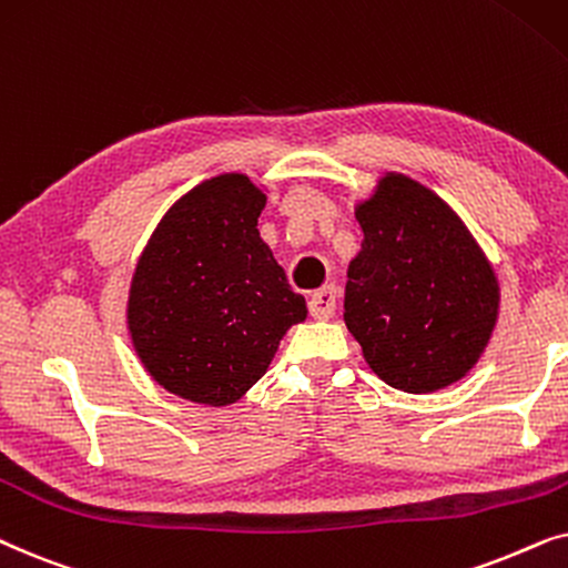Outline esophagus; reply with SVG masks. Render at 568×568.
<instances>
[{"instance_id": "34e87169", "label": "esophagus", "mask_w": 568, "mask_h": 568, "mask_svg": "<svg viewBox=\"0 0 568 568\" xmlns=\"http://www.w3.org/2000/svg\"><path fill=\"white\" fill-rule=\"evenodd\" d=\"M337 308V291L327 285V288L316 291L312 298H308V314L314 316V320H329L332 314H335Z\"/></svg>"}]
</instances>
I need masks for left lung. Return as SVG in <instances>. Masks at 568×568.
Returning <instances> with one entry per match:
<instances>
[{
	"label": "left lung",
	"mask_w": 568,
	"mask_h": 568,
	"mask_svg": "<svg viewBox=\"0 0 568 568\" xmlns=\"http://www.w3.org/2000/svg\"><path fill=\"white\" fill-rule=\"evenodd\" d=\"M355 221L363 244L347 267L345 324L372 372L410 395L465 379L494 335L501 288L463 217L387 171Z\"/></svg>",
	"instance_id": "obj_1"
}]
</instances>
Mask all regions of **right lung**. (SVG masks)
Segmentation results:
<instances>
[{"instance_id": "obj_1", "label": "right lung", "mask_w": 568, "mask_h": 568, "mask_svg": "<svg viewBox=\"0 0 568 568\" xmlns=\"http://www.w3.org/2000/svg\"><path fill=\"white\" fill-rule=\"evenodd\" d=\"M264 205L267 194L246 173L202 181L169 207L134 267V353L189 403L225 407L244 397L308 314L256 229Z\"/></svg>"}]
</instances>
